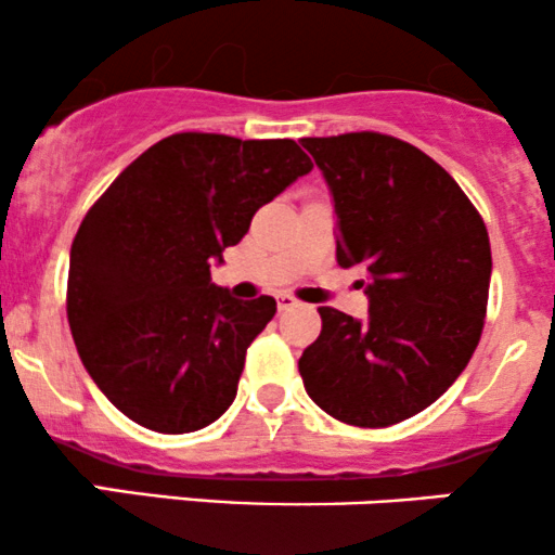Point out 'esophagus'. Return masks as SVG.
<instances>
[{"instance_id":"obj_1","label":"esophagus","mask_w":555,"mask_h":555,"mask_svg":"<svg viewBox=\"0 0 555 555\" xmlns=\"http://www.w3.org/2000/svg\"><path fill=\"white\" fill-rule=\"evenodd\" d=\"M276 302H279V310L297 308V299L292 297V295H286V292H282V295H276Z\"/></svg>"}]
</instances>
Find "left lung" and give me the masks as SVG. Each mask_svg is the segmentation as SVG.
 Masks as SVG:
<instances>
[{
	"label": "left lung",
	"mask_w": 555,
	"mask_h": 555,
	"mask_svg": "<svg viewBox=\"0 0 555 555\" xmlns=\"http://www.w3.org/2000/svg\"><path fill=\"white\" fill-rule=\"evenodd\" d=\"M328 184L336 260L362 266L367 318L318 308L299 358L308 397L358 428L417 415L460 378L482 334L490 240L443 167L378 132L302 138Z\"/></svg>",
	"instance_id": "left-lung-1"
}]
</instances>
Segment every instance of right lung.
I'll use <instances>...</instances> for the list:
<instances>
[{
    "label": "right lung",
    "mask_w": 555,
    "mask_h": 555,
    "mask_svg": "<svg viewBox=\"0 0 555 555\" xmlns=\"http://www.w3.org/2000/svg\"><path fill=\"white\" fill-rule=\"evenodd\" d=\"M310 169L295 140L180 132L86 214L69 250V331L93 384L132 423L180 436L232 406L276 299L232 297L211 266Z\"/></svg>",
    "instance_id": "1"
}]
</instances>
